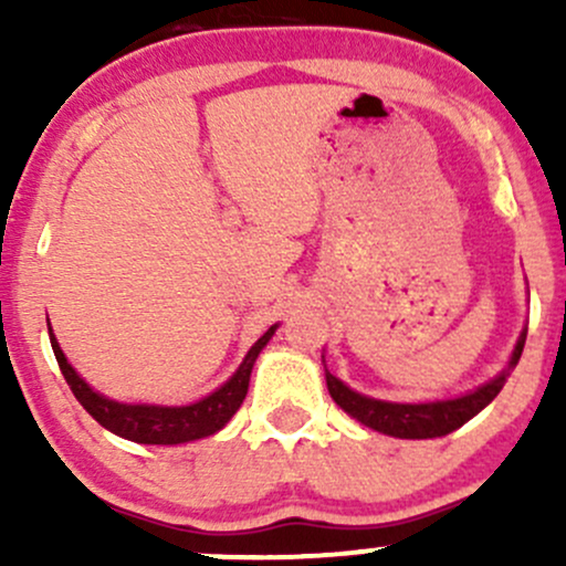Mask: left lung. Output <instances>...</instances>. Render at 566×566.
Returning <instances> with one entry per match:
<instances>
[{"label": "left lung", "mask_w": 566, "mask_h": 566, "mask_svg": "<svg viewBox=\"0 0 566 566\" xmlns=\"http://www.w3.org/2000/svg\"><path fill=\"white\" fill-rule=\"evenodd\" d=\"M524 340H527V329L518 335L509 367H505L497 378L479 386L476 391L458 396V399L423 401V405H399V401L369 399L365 394L350 391L346 382L337 380L329 369H324V378H327V391L335 399V405L340 407L343 412H348L350 418L359 420L361 426L396 439H437L447 437V433H452L454 428H460L463 423H469L473 415L482 412V409L495 399L500 388L505 386V380H509V375L513 373V367L522 359Z\"/></svg>", "instance_id": "left-lung-1"}]
</instances>
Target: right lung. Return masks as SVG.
<instances>
[{
	"instance_id": "add662e5",
	"label": "right lung",
	"mask_w": 566,
	"mask_h": 566,
	"mask_svg": "<svg viewBox=\"0 0 566 566\" xmlns=\"http://www.w3.org/2000/svg\"><path fill=\"white\" fill-rule=\"evenodd\" d=\"M274 333L276 324L265 329L261 340L247 350L242 365H239L237 373H233L218 391H212L210 396H205V399L184 407L122 405V401L108 399V396L93 391V388L76 375V369L69 365L66 354L57 346L53 329H50V343H53L57 367H61L63 378H66L69 388L74 391L76 401H80L103 428H108V431L122 439L138 441V444H184V441L212 437V433H218L220 428L229 423L233 412L242 407L258 354H261L263 346L271 340Z\"/></svg>"
}]
</instances>
